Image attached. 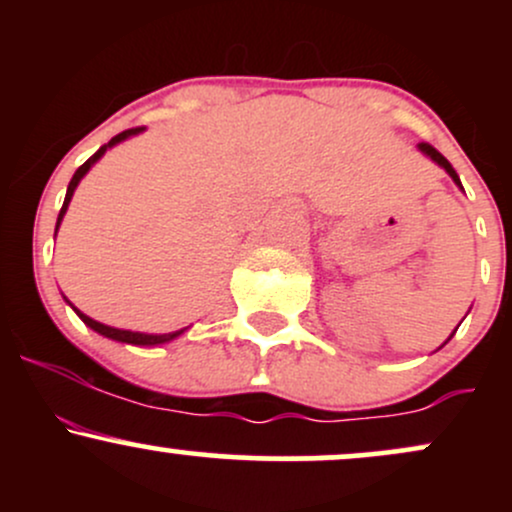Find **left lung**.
Wrapping results in <instances>:
<instances>
[{
    "instance_id": "obj_1",
    "label": "left lung",
    "mask_w": 512,
    "mask_h": 512,
    "mask_svg": "<svg viewBox=\"0 0 512 512\" xmlns=\"http://www.w3.org/2000/svg\"><path fill=\"white\" fill-rule=\"evenodd\" d=\"M419 151H421V154H424V156H428V158H431V161L433 163H438V166L440 168H443L445 170V173H448L450 175V178H452V182H455V185L457 187H460V190H462V182H460V175H457L455 173V168H452L450 166V161H448V158H445L443 154H440V151H436V149H433V146L431 144H419ZM455 332H457V327H455ZM455 332H452V334H455ZM452 334H450V337H452ZM448 337V339H450Z\"/></svg>"
}]
</instances>
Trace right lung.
Returning a JSON list of instances; mask_svg holds the SVG:
<instances>
[{
  "instance_id": "right-lung-1",
  "label": "right lung",
  "mask_w": 512,
  "mask_h": 512,
  "mask_svg": "<svg viewBox=\"0 0 512 512\" xmlns=\"http://www.w3.org/2000/svg\"><path fill=\"white\" fill-rule=\"evenodd\" d=\"M144 132V127H134V129H125V132H120L117 134V137H113L110 139L108 144H103L101 149L96 151V154H93L91 158H88V161L84 163V166H81L79 170H76L74 173V178L69 180V187H67V195H64V204H62V209H60V216H57V226H55V236H57V228H60V223H62V219H64V214H67V209H69V202H72V197H74V190H76V185H79L81 182V178H84V175L88 173V170H91L93 166H96L98 161H101L103 158V154L108 149H113V146H117L120 142H125V139H129V137H137V134H142ZM64 301H67V296H62ZM69 303V301H67ZM72 305V303H69ZM72 310L76 315L81 317V322H84L86 327H91L93 332H98V334H103V337H108V339H113V342H122V344H132V346H161V344H168V342H173V339H178L182 332L187 330H178V332H168V334H146V332H132V330H117V327H110V325H103V322H98V320H93V317H88L86 313H81L79 308H74L72 305Z\"/></svg>"
}]
</instances>
